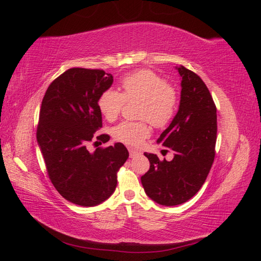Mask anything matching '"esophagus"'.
Returning a JSON list of instances; mask_svg holds the SVG:
<instances>
[{"mask_svg":"<svg viewBox=\"0 0 261 261\" xmlns=\"http://www.w3.org/2000/svg\"><path fill=\"white\" fill-rule=\"evenodd\" d=\"M128 151H129V156H130V158H135V156H137V155L140 154L139 151H137V150H135V149H132V148L128 149Z\"/></svg>","mask_w":261,"mask_h":261,"instance_id":"34e87169","label":"esophagus"}]
</instances>
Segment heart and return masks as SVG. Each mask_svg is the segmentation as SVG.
I'll use <instances>...</instances> for the list:
<instances>
[{"label":"heart","instance_id":"obj_1","mask_svg":"<svg viewBox=\"0 0 261 261\" xmlns=\"http://www.w3.org/2000/svg\"><path fill=\"white\" fill-rule=\"evenodd\" d=\"M122 92L108 89L100 94L98 109L109 122L120 115L125 100H141L140 118H146L154 127L167 126L177 107V93L161 76L150 69H140L125 75L121 81ZM148 121H124L112 129L113 137L129 146H139L150 135Z\"/></svg>","mask_w":261,"mask_h":261}]
</instances>
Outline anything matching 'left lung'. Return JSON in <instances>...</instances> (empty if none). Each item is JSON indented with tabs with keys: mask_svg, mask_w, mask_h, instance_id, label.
I'll return each mask as SVG.
<instances>
[{
	"mask_svg": "<svg viewBox=\"0 0 261 261\" xmlns=\"http://www.w3.org/2000/svg\"><path fill=\"white\" fill-rule=\"evenodd\" d=\"M175 68L181 87L178 111L156 140L174 158L160 161L156 154L145 152L150 169L141 176L147 196L162 206H176L195 196L216 154L217 108L211 94L198 75L181 65Z\"/></svg>",
	"mask_w": 261,
	"mask_h": 261,
	"instance_id": "left-lung-1",
	"label": "left lung"
}]
</instances>
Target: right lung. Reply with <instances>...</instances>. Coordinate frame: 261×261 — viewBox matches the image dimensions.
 I'll list each match as a JSON object with an SVG mask.
<instances>
[{
    "instance_id": "1",
    "label": "right lung",
    "mask_w": 261,
    "mask_h": 261,
    "mask_svg": "<svg viewBox=\"0 0 261 261\" xmlns=\"http://www.w3.org/2000/svg\"><path fill=\"white\" fill-rule=\"evenodd\" d=\"M112 84L113 76L102 69L69 68L51 83L41 103L37 140L49 177L62 197L83 207L114 193L117 171L128 158L121 143L92 152L87 148L102 127L98 99ZM97 139L108 143L110 136Z\"/></svg>"
}]
</instances>
